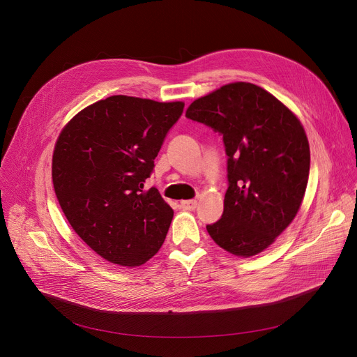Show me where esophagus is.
<instances>
[{"mask_svg":"<svg viewBox=\"0 0 357 357\" xmlns=\"http://www.w3.org/2000/svg\"><path fill=\"white\" fill-rule=\"evenodd\" d=\"M181 208L183 211H195L197 208V202L196 200H182Z\"/></svg>","mask_w":357,"mask_h":357,"instance_id":"1","label":"esophagus"}]
</instances>
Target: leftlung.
<instances>
[{
	"instance_id": "8db88e82",
	"label": "left lung",
	"mask_w": 357,
	"mask_h": 357,
	"mask_svg": "<svg viewBox=\"0 0 357 357\" xmlns=\"http://www.w3.org/2000/svg\"><path fill=\"white\" fill-rule=\"evenodd\" d=\"M186 117L223 137L227 190L208 233L234 256L261 252L294 220L310 176V144L280 100L245 82L226 84L188 107Z\"/></svg>"
}]
</instances>
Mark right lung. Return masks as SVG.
<instances>
[{
  "instance_id": "obj_1",
  "label": "right lung",
  "mask_w": 357,
  "mask_h": 357,
  "mask_svg": "<svg viewBox=\"0 0 357 357\" xmlns=\"http://www.w3.org/2000/svg\"><path fill=\"white\" fill-rule=\"evenodd\" d=\"M183 106L112 96L76 114L56 141L59 205L79 237L113 264H144L167 237L174 211L144 182Z\"/></svg>"
}]
</instances>
